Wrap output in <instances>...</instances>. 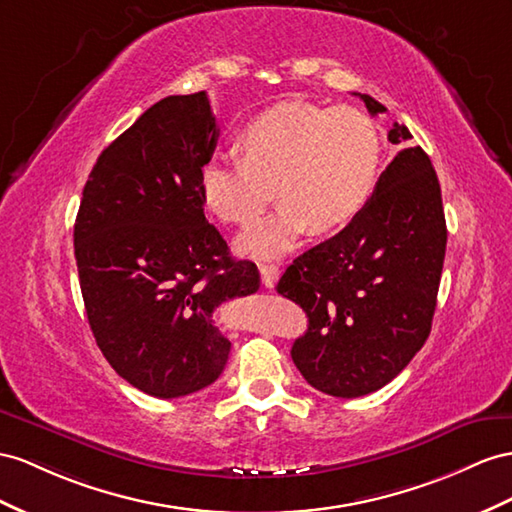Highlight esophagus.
Instances as JSON below:
<instances>
[{
	"label": "esophagus",
	"mask_w": 512,
	"mask_h": 512,
	"mask_svg": "<svg viewBox=\"0 0 512 512\" xmlns=\"http://www.w3.org/2000/svg\"><path fill=\"white\" fill-rule=\"evenodd\" d=\"M259 274H261V283H264V287H268V290H272V287L277 285L279 268L274 266V264H261L259 266Z\"/></svg>",
	"instance_id": "esophagus-1"
}]
</instances>
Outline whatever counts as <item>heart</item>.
<instances>
[{
  "label": "heart",
  "instance_id": "1",
  "mask_svg": "<svg viewBox=\"0 0 512 512\" xmlns=\"http://www.w3.org/2000/svg\"><path fill=\"white\" fill-rule=\"evenodd\" d=\"M238 147L242 160L214 153L201 164L199 194L222 222L246 225L274 186L279 205L238 238L240 251L259 259L287 253L311 227H346L368 205L381 166V134L368 114L307 101L257 114Z\"/></svg>",
  "mask_w": 512,
  "mask_h": 512
}]
</instances>
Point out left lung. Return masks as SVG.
<instances>
[{
	"mask_svg": "<svg viewBox=\"0 0 512 512\" xmlns=\"http://www.w3.org/2000/svg\"><path fill=\"white\" fill-rule=\"evenodd\" d=\"M370 114L383 103L361 95ZM393 144L411 131L393 123ZM441 188L422 147L398 151L363 212L298 255L277 292L307 311L292 346L305 381L335 398H359L393 381L430 335L443 270Z\"/></svg>",
	"mask_w": 512,
	"mask_h": 512,
	"instance_id": "8db88e82",
	"label": "left lung"
}]
</instances>
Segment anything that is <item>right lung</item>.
Returning <instances> with one entry per match:
<instances>
[{
	"label": "right lung",
	"instance_id": "add662e5",
	"mask_svg": "<svg viewBox=\"0 0 512 512\" xmlns=\"http://www.w3.org/2000/svg\"><path fill=\"white\" fill-rule=\"evenodd\" d=\"M218 125L205 90L157 101L103 149L90 173L73 242L88 324L129 385L181 398L212 385L231 342L212 316L255 294L253 261H235L209 225L199 168Z\"/></svg>",
	"mask_w": 512,
	"mask_h": 512
}]
</instances>
